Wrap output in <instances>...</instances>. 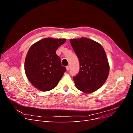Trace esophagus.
<instances>
[{"label": "esophagus", "instance_id": "34e87169", "mask_svg": "<svg viewBox=\"0 0 133 133\" xmlns=\"http://www.w3.org/2000/svg\"><path fill=\"white\" fill-rule=\"evenodd\" d=\"M66 69L67 70H69V69H70V66L69 65H68L66 67Z\"/></svg>", "mask_w": 133, "mask_h": 133}]
</instances>
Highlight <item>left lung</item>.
Segmentation results:
<instances>
[{
  "mask_svg": "<svg viewBox=\"0 0 133 133\" xmlns=\"http://www.w3.org/2000/svg\"><path fill=\"white\" fill-rule=\"evenodd\" d=\"M70 42L80 63L79 72L73 77L76 88L84 93L95 91L109 73L105 50L99 43L85 37L71 39Z\"/></svg>",
  "mask_w": 133,
  "mask_h": 133,
  "instance_id": "8db88e82",
  "label": "left lung"
}]
</instances>
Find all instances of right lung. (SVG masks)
Returning a JSON list of instances; mask_svg holds the SVG:
<instances>
[{
  "mask_svg": "<svg viewBox=\"0 0 133 133\" xmlns=\"http://www.w3.org/2000/svg\"><path fill=\"white\" fill-rule=\"evenodd\" d=\"M65 39L45 38L35 43L26 54L24 69L31 84L39 90L49 91L58 85L66 68L56 54Z\"/></svg>",
  "mask_w": 133,
  "mask_h": 133,
  "instance_id": "1",
  "label": "right lung"
}]
</instances>
